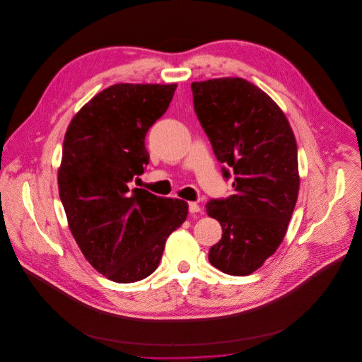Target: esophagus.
<instances>
[{
    "instance_id": "34e87169",
    "label": "esophagus",
    "mask_w": 362,
    "mask_h": 362,
    "mask_svg": "<svg viewBox=\"0 0 362 362\" xmlns=\"http://www.w3.org/2000/svg\"><path fill=\"white\" fill-rule=\"evenodd\" d=\"M188 209H189V211H191L192 214L201 211V207H199V205H198L197 202H189V204H188Z\"/></svg>"
}]
</instances>
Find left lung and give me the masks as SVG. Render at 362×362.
<instances>
[{
	"label": "left lung",
	"instance_id": "obj_1",
	"mask_svg": "<svg viewBox=\"0 0 362 362\" xmlns=\"http://www.w3.org/2000/svg\"><path fill=\"white\" fill-rule=\"evenodd\" d=\"M194 108L234 195L210 199L221 224L209 262L231 276H248L281 244L298 188V153L291 127L263 90L241 78L191 85Z\"/></svg>",
	"mask_w": 362,
	"mask_h": 362
}]
</instances>
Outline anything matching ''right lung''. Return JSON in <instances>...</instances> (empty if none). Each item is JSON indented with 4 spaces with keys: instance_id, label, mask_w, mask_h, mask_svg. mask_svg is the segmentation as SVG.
<instances>
[{
    "instance_id": "add662e5",
    "label": "right lung",
    "mask_w": 362,
    "mask_h": 362,
    "mask_svg": "<svg viewBox=\"0 0 362 362\" xmlns=\"http://www.w3.org/2000/svg\"><path fill=\"white\" fill-rule=\"evenodd\" d=\"M177 85H112L72 118L62 145L58 189L69 230L88 262L115 283L151 276L188 204L131 182L145 173V138Z\"/></svg>"
}]
</instances>
